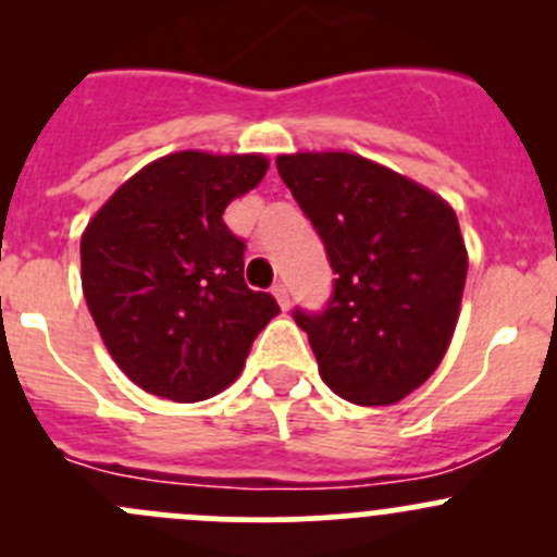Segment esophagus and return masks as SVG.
I'll return each mask as SVG.
<instances>
[{
    "label": "esophagus",
    "mask_w": 557,
    "mask_h": 557,
    "mask_svg": "<svg viewBox=\"0 0 557 557\" xmlns=\"http://www.w3.org/2000/svg\"><path fill=\"white\" fill-rule=\"evenodd\" d=\"M272 294H274V299L280 301V307H283V310H288V305H290V290H288V285H285V283H274Z\"/></svg>",
    "instance_id": "obj_1"
}]
</instances>
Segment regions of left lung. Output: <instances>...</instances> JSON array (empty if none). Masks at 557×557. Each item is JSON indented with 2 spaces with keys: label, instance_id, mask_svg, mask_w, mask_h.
Returning a JSON list of instances; mask_svg holds the SVG:
<instances>
[{
  "label": "left lung",
  "instance_id": "8db88e82",
  "mask_svg": "<svg viewBox=\"0 0 557 557\" xmlns=\"http://www.w3.org/2000/svg\"><path fill=\"white\" fill-rule=\"evenodd\" d=\"M277 172L334 269L325 310L296 307L323 383L383 407L445 358L466 285V245L442 196L352 153L277 156Z\"/></svg>",
  "mask_w": 557,
  "mask_h": 557
}]
</instances>
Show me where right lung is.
I'll return each instance as SVG.
<instances>
[{
    "label": "right lung",
    "mask_w": 557,
    "mask_h": 557,
    "mask_svg": "<svg viewBox=\"0 0 557 557\" xmlns=\"http://www.w3.org/2000/svg\"><path fill=\"white\" fill-rule=\"evenodd\" d=\"M263 156L180 150L128 177L81 239L83 294L112 361L172 401H201L243 372L280 312L245 285V239L223 223L261 183Z\"/></svg>",
    "instance_id": "1"
}]
</instances>
